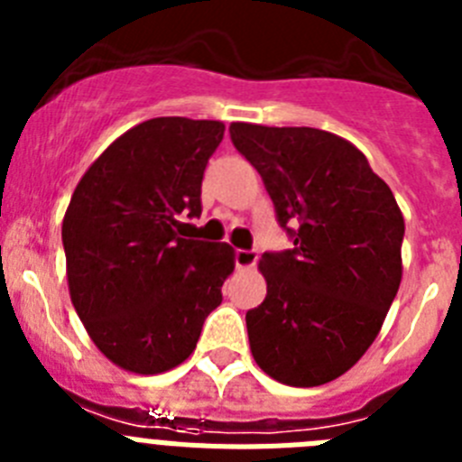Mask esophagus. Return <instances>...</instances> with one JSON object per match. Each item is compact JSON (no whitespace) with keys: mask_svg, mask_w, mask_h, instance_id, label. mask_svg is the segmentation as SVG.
Returning <instances> with one entry per match:
<instances>
[{"mask_svg":"<svg viewBox=\"0 0 462 462\" xmlns=\"http://www.w3.org/2000/svg\"><path fill=\"white\" fill-rule=\"evenodd\" d=\"M256 259L259 254L254 250H236V266L238 268H254Z\"/></svg>","mask_w":462,"mask_h":462,"instance_id":"1","label":"esophagus"}]
</instances>
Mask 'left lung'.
Here are the masks:
<instances>
[{
    "mask_svg": "<svg viewBox=\"0 0 462 462\" xmlns=\"http://www.w3.org/2000/svg\"><path fill=\"white\" fill-rule=\"evenodd\" d=\"M228 132L296 245L259 261L268 293L245 317L252 356L287 386L333 382L368 352L398 293L402 212L342 136L250 122H231Z\"/></svg>",
    "mask_w": 462,
    "mask_h": 462,
    "instance_id": "left-lung-1",
    "label": "left lung"
}]
</instances>
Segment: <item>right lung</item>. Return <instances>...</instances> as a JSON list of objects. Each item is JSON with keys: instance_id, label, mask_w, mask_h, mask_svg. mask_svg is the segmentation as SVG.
Returning <instances> with one entry per match:
<instances>
[{"instance_id": "add662e5", "label": "right lung", "mask_w": 462, "mask_h": 462, "mask_svg": "<svg viewBox=\"0 0 462 462\" xmlns=\"http://www.w3.org/2000/svg\"><path fill=\"white\" fill-rule=\"evenodd\" d=\"M217 120L152 117L94 159L64 212L71 303L117 368L159 374L196 349L236 268L228 243L185 238L201 215V180Z\"/></svg>"}]
</instances>
